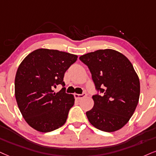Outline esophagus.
<instances>
[{"instance_id": "1", "label": "esophagus", "mask_w": 156, "mask_h": 156, "mask_svg": "<svg viewBox=\"0 0 156 156\" xmlns=\"http://www.w3.org/2000/svg\"><path fill=\"white\" fill-rule=\"evenodd\" d=\"M86 95H86L85 93L81 94V95H80V94H74V97L76 100H81V99L85 97Z\"/></svg>"}]
</instances>
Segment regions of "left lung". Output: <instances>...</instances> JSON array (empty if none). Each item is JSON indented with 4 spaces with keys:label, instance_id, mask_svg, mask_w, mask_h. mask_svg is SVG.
Segmentation results:
<instances>
[{
    "label": "left lung",
    "instance_id": "obj_1",
    "mask_svg": "<svg viewBox=\"0 0 156 156\" xmlns=\"http://www.w3.org/2000/svg\"><path fill=\"white\" fill-rule=\"evenodd\" d=\"M98 93L94 106L86 112L90 124L101 131L112 132L129 122L138 104L140 80L129 60L112 49L98 50L81 55Z\"/></svg>",
    "mask_w": 156,
    "mask_h": 156
}]
</instances>
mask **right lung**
Here are the masks:
<instances>
[{"instance_id": "right-lung-1", "label": "right lung", "mask_w": 156, "mask_h": 156, "mask_svg": "<svg viewBox=\"0 0 156 156\" xmlns=\"http://www.w3.org/2000/svg\"><path fill=\"white\" fill-rule=\"evenodd\" d=\"M77 55L57 50L40 48L20 63L15 77V97L27 123L38 132H48L62 126L74 97L66 88L54 93V88L65 86L63 76Z\"/></svg>"}]
</instances>
